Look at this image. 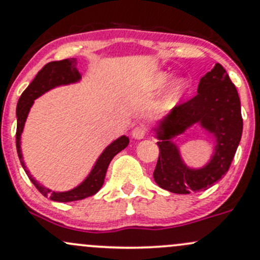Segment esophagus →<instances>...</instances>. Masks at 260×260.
Wrapping results in <instances>:
<instances>
[{
    "label": "esophagus",
    "mask_w": 260,
    "mask_h": 260,
    "mask_svg": "<svg viewBox=\"0 0 260 260\" xmlns=\"http://www.w3.org/2000/svg\"><path fill=\"white\" fill-rule=\"evenodd\" d=\"M147 135V129L143 125H138L132 131V137L135 139H143L144 136Z\"/></svg>",
    "instance_id": "obj_1"
}]
</instances>
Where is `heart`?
I'll use <instances>...</instances> for the list:
<instances>
[{
	"mask_svg": "<svg viewBox=\"0 0 260 260\" xmlns=\"http://www.w3.org/2000/svg\"><path fill=\"white\" fill-rule=\"evenodd\" d=\"M169 80H171V75L167 72H160L153 78V88L154 89H162L163 87L168 83ZM188 88L187 81L183 80V78H179V80H176L172 83L171 88H169V93L167 95V100L173 101L176 98L180 97L182 94L185 93Z\"/></svg>",
	"mask_w": 260,
	"mask_h": 260,
	"instance_id": "heart-1",
	"label": "heart"
}]
</instances>
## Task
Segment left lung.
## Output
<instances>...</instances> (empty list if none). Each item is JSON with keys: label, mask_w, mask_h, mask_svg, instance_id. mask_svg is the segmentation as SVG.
<instances>
[{"label": "left lung", "mask_w": 260, "mask_h": 260, "mask_svg": "<svg viewBox=\"0 0 260 260\" xmlns=\"http://www.w3.org/2000/svg\"><path fill=\"white\" fill-rule=\"evenodd\" d=\"M198 93L176 106L159 122L154 132L159 157L153 178L163 189L177 194L206 190L228 172L243 132L240 100L223 66L217 63L201 78ZM193 124L215 136V154L203 169H189L182 162L171 138Z\"/></svg>", "instance_id": "8db88e82"}]
</instances>
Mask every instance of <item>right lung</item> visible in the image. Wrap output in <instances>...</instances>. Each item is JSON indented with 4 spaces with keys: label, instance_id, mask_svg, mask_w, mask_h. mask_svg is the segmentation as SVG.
I'll return each instance as SVG.
<instances>
[{
    "label": "right lung",
    "instance_id": "right-lung-1",
    "mask_svg": "<svg viewBox=\"0 0 260 260\" xmlns=\"http://www.w3.org/2000/svg\"><path fill=\"white\" fill-rule=\"evenodd\" d=\"M76 64H77L76 58L53 61L46 64L45 67L37 73V76L35 77V80L29 83V86L24 89L23 93L21 94L20 100H18L17 102V109H16V114H17L16 148H17L18 158H20L21 160V165L23 167L24 172L27 173L28 178L31 179V182L34 183L35 187L38 189V192L42 196L48 197L51 201L54 202L81 201V199L87 198V197L95 194L103 185L106 172H107V168L109 163H111V160L113 159V157L117 153H119L122 149H124L125 147L128 146V143H129V138L125 137V136H122V137H119L118 139L112 142L107 148L102 152V154L100 155V158H98L97 162L94 163L92 171L89 172L88 177H87L80 185H77V187L73 188V189L67 190V192H54V190L48 189L45 185L40 184V183L29 174L28 169L24 166L21 152V135L22 132H23L24 122H26L27 116H28L29 109H31L36 98L42 95L43 93H46L47 91H50V89L54 88V87L57 86H64V84L76 83V82L80 81L81 73L78 72Z\"/></svg>",
    "mask_w": 260,
    "mask_h": 260
}]
</instances>
